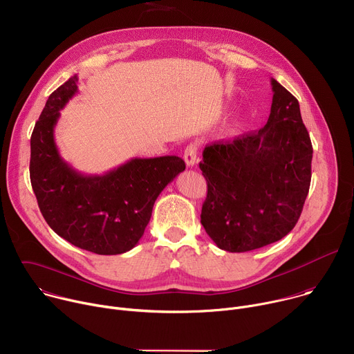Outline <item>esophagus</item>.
<instances>
[{"mask_svg":"<svg viewBox=\"0 0 354 354\" xmlns=\"http://www.w3.org/2000/svg\"><path fill=\"white\" fill-rule=\"evenodd\" d=\"M183 160H185L187 167H194L197 164V161H198V147H197V144H189L185 148Z\"/></svg>","mask_w":354,"mask_h":354,"instance_id":"1","label":"esophagus"}]
</instances>
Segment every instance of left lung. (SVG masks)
Returning <instances> with one entry per match:
<instances>
[{
	"mask_svg": "<svg viewBox=\"0 0 354 354\" xmlns=\"http://www.w3.org/2000/svg\"><path fill=\"white\" fill-rule=\"evenodd\" d=\"M270 116L258 131L206 145L200 221L220 249L248 252L286 236L311 183L313 144L298 100L272 78Z\"/></svg>",
	"mask_w": 354,
	"mask_h": 354,
	"instance_id": "obj_1",
	"label": "left lung"
}]
</instances>
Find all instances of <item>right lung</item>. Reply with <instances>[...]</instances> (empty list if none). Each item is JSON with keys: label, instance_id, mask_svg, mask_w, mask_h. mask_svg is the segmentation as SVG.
<instances>
[{"label": "right lung", "instance_id": "right-lung-1", "mask_svg": "<svg viewBox=\"0 0 354 354\" xmlns=\"http://www.w3.org/2000/svg\"><path fill=\"white\" fill-rule=\"evenodd\" d=\"M77 75L48 96L30 137V183L39 209L59 236L97 255L133 249L157 197L182 171L175 156L133 158L105 175H82L59 154L55 126L77 92Z\"/></svg>", "mask_w": 354, "mask_h": 354}]
</instances>
